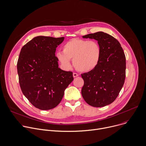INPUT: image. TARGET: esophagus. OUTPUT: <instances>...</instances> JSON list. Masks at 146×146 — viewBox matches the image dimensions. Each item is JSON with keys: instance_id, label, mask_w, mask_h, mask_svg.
<instances>
[{"instance_id": "1", "label": "esophagus", "mask_w": 146, "mask_h": 146, "mask_svg": "<svg viewBox=\"0 0 146 146\" xmlns=\"http://www.w3.org/2000/svg\"><path fill=\"white\" fill-rule=\"evenodd\" d=\"M73 77H77L78 76V74L77 73H73Z\"/></svg>"}]
</instances>
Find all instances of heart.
Here are the masks:
<instances>
[{"mask_svg": "<svg viewBox=\"0 0 146 146\" xmlns=\"http://www.w3.org/2000/svg\"><path fill=\"white\" fill-rule=\"evenodd\" d=\"M62 49L63 52L56 53V57L65 70L70 69V60L75 69L82 73L94 70L100 62L102 48L96 40L73 38L63 45Z\"/></svg>", "mask_w": 146, "mask_h": 146, "instance_id": "b5f03b06", "label": "heart"}]
</instances>
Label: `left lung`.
<instances>
[{
    "instance_id": "1",
    "label": "left lung",
    "mask_w": 146,
    "mask_h": 146,
    "mask_svg": "<svg viewBox=\"0 0 146 146\" xmlns=\"http://www.w3.org/2000/svg\"><path fill=\"white\" fill-rule=\"evenodd\" d=\"M94 39L101 46L102 56L94 70L81 74L84 84L81 94L84 100L94 107L113 103L120 92L125 78V56L119 42L102 31L82 36Z\"/></svg>"
}]
</instances>
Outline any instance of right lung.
Masks as SVG:
<instances>
[{
    "instance_id": "right-lung-1",
    "label": "right lung",
    "mask_w": 146,
    "mask_h": 146,
    "mask_svg": "<svg viewBox=\"0 0 146 146\" xmlns=\"http://www.w3.org/2000/svg\"><path fill=\"white\" fill-rule=\"evenodd\" d=\"M64 37L38 36L21 50L17 62L23 94L35 107L49 110L57 107L73 80L72 72L58 68L55 53Z\"/></svg>"
}]
</instances>
